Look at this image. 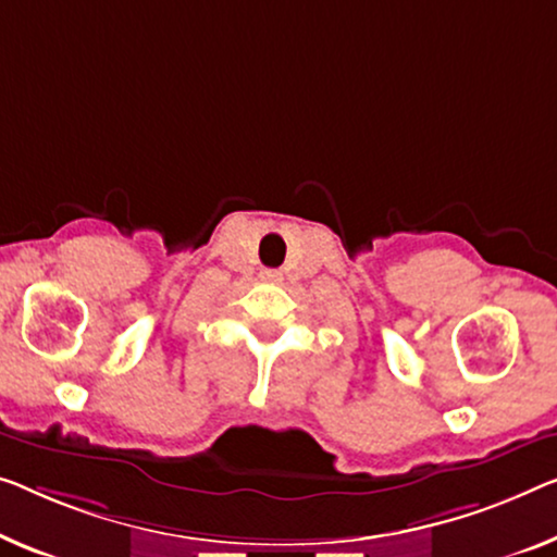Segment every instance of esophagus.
Listing matches in <instances>:
<instances>
[{
    "instance_id": "1",
    "label": "esophagus",
    "mask_w": 557,
    "mask_h": 557,
    "mask_svg": "<svg viewBox=\"0 0 557 557\" xmlns=\"http://www.w3.org/2000/svg\"><path fill=\"white\" fill-rule=\"evenodd\" d=\"M262 280H264V282H280L282 275H280L277 270H264V272H262Z\"/></svg>"
}]
</instances>
